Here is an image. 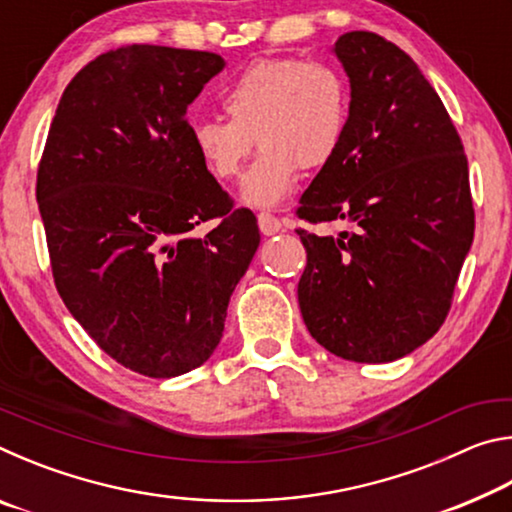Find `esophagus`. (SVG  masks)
Segmentation results:
<instances>
[{
    "instance_id": "34e87169",
    "label": "esophagus",
    "mask_w": 512,
    "mask_h": 512,
    "mask_svg": "<svg viewBox=\"0 0 512 512\" xmlns=\"http://www.w3.org/2000/svg\"><path fill=\"white\" fill-rule=\"evenodd\" d=\"M257 223H259V230H262V235H266V237H273V235H277V232L284 230L282 221L277 219V216L268 214V212L259 214V216H257Z\"/></svg>"
}]
</instances>
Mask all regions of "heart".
<instances>
[{"mask_svg":"<svg viewBox=\"0 0 512 512\" xmlns=\"http://www.w3.org/2000/svg\"><path fill=\"white\" fill-rule=\"evenodd\" d=\"M223 117H196L189 137L212 176L235 178L262 146L241 185L250 207H275L296 189L298 171L339 153L350 119V90L327 63L271 58L250 65L223 94Z\"/></svg>","mask_w":512,"mask_h":512,"instance_id":"obj_1","label":"heart"}]
</instances>
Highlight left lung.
<instances>
[{"mask_svg":"<svg viewBox=\"0 0 512 512\" xmlns=\"http://www.w3.org/2000/svg\"><path fill=\"white\" fill-rule=\"evenodd\" d=\"M332 54L350 81L348 131L298 216L352 230H298L300 314L327 352L388 363L427 343L452 305L474 239L467 158L443 101L400 47L350 31Z\"/></svg>","mask_w":512,"mask_h":512,"instance_id":"obj_1","label":"left lung"}]
</instances>
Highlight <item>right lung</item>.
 I'll list each match as a JSON object with an SVG mask.
<instances>
[{
	"mask_svg": "<svg viewBox=\"0 0 512 512\" xmlns=\"http://www.w3.org/2000/svg\"><path fill=\"white\" fill-rule=\"evenodd\" d=\"M225 67L210 51L133 45L63 92L38 169L56 289L99 348L167 379L212 357L259 246L189 137L187 108ZM217 219L205 238L196 224Z\"/></svg>",
	"mask_w": 512,
	"mask_h": 512,
	"instance_id": "1",
	"label": "right lung"
}]
</instances>
